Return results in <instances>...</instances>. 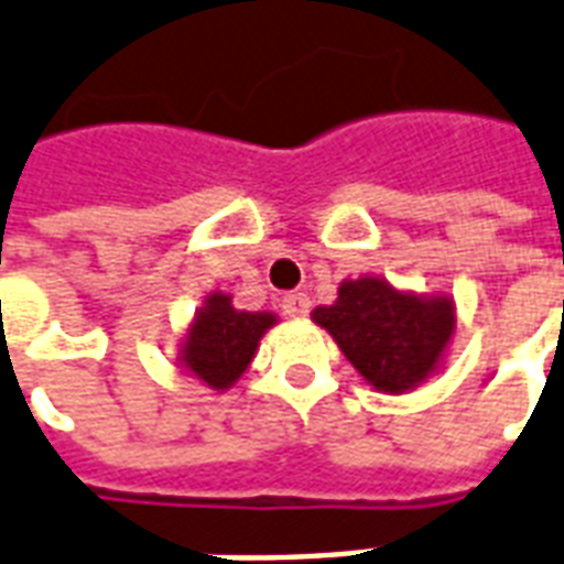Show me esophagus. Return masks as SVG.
Listing matches in <instances>:
<instances>
[{"label":"esophagus","mask_w":564,"mask_h":564,"mask_svg":"<svg viewBox=\"0 0 564 564\" xmlns=\"http://www.w3.org/2000/svg\"><path fill=\"white\" fill-rule=\"evenodd\" d=\"M307 311H311V299L304 293H290L283 295V314L293 316V319H302V316H307Z\"/></svg>","instance_id":"1"}]
</instances>
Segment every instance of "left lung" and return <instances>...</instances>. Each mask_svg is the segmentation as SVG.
<instances>
[{"label": "left lung", "instance_id": "8db88e82", "mask_svg": "<svg viewBox=\"0 0 564 564\" xmlns=\"http://www.w3.org/2000/svg\"><path fill=\"white\" fill-rule=\"evenodd\" d=\"M346 361L382 394H406L436 377L448 358L457 304L448 293H412L379 274L340 281L337 299L311 314Z\"/></svg>", "mask_w": 564, "mask_h": 564}]
</instances>
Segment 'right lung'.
Returning a JSON list of instances; mask_svg holds the SVG:
<instances>
[{"label": "right lung", "instance_id": "obj_1", "mask_svg": "<svg viewBox=\"0 0 564 564\" xmlns=\"http://www.w3.org/2000/svg\"><path fill=\"white\" fill-rule=\"evenodd\" d=\"M278 325L271 311H239L229 293H208L178 344V367L215 391H227L248 370L262 335Z\"/></svg>", "mask_w": 564, "mask_h": 564}]
</instances>
